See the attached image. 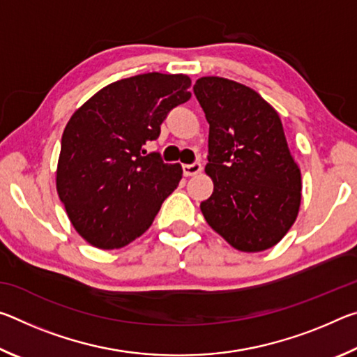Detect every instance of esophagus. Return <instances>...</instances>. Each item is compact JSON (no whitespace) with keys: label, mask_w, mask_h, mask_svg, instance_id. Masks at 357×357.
Wrapping results in <instances>:
<instances>
[{"label":"esophagus","mask_w":357,"mask_h":357,"mask_svg":"<svg viewBox=\"0 0 357 357\" xmlns=\"http://www.w3.org/2000/svg\"><path fill=\"white\" fill-rule=\"evenodd\" d=\"M202 172V164L200 162H193V164H185L183 165V173L184 176H193V174Z\"/></svg>","instance_id":"34e87169"}]
</instances>
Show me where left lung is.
Segmentation results:
<instances>
[{
    "label": "left lung",
    "instance_id": "left-lung-1",
    "mask_svg": "<svg viewBox=\"0 0 357 357\" xmlns=\"http://www.w3.org/2000/svg\"><path fill=\"white\" fill-rule=\"evenodd\" d=\"M193 93L209 123L214 192L200 204L204 219L234 249H271L298 217L302 189L279 113L228 78H198Z\"/></svg>",
    "mask_w": 357,
    "mask_h": 357
}]
</instances>
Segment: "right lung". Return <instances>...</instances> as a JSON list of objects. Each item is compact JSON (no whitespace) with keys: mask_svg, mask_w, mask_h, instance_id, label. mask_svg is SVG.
I'll list each match as a JSON object with an SVG mask.
<instances>
[{"mask_svg":"<svg viewBox=\"0 0 357 357\" xmlns=\"http://www.w3.org/2000/svg\"><path fill=\"white\" fill-rule=\"evenodd\" d=\"M190 78L149 72L102 88L72 114L61 138L56 190L89 244L121 249L146 231L183 168L144 144L157 140L174 107L190 99Z\"/></svg>","mask_w":357,"mask_h":357,"instance_id":"right-lung-1","label":"right lung"}]
</instances>
